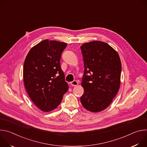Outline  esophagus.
I'll list each match as a JSON object with an SVG mask.
<instances>
[{"mask_svg":"<svg viewBox=\"0 0 147 147\" xmlns=\"http://www.w3.org/2000/svg\"><path fill=\"white\" fill-rule=\"evenodd\" d=\"M70 84H71L72 86H77L78 84V82L77 81L74 80L73 81H72V82H70Z\"/></svg>","mask_w":147,"mask_h":147,"instance_id":"obj_1","label":"esophagus"}]
</instances>
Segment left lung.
I'll return each mask as SVG.
<instances>
[{
	"label": "left lung",
	"mask_w": 147,
	"mask_h": 147,
	"mask_svg": "<svg viewBox=\"0 0 147 147\" xmlns=\"http://www.w3.org/2000/svg\"><path fill=\"white\" fill-rule=\"evenodd\" d=\"M84 71L80 98L83 107L92 112L105 109L116 95L120 84L121 64L117 52L103 42L95 40L80 47Z\"/></svg>",
	"instance_id": "1"
}]
</instances>
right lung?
Returning a JSON list of instances; mask_svg holds the SVG:
<instances>
[{
  "instance_id": "right-lung-1",
  "label": "right lung",
  "mask_w": 147,
  "mask_h": 147,
  "mask_svg": "<svg viewBox=\"0 0 147 147\" xmlns=\"http://www.w3.org/2000/svg\"><path fill=\"white\" fill-rule=\"evenodd\" d=\"M67 44L45 39L33 47L27 55L23 67L26 91L42 111L56 108L69 89L60 59Z\"/></svg>"
}]
</instances>
